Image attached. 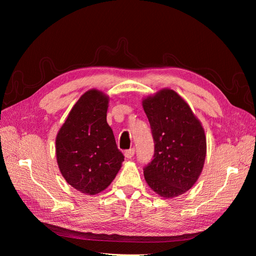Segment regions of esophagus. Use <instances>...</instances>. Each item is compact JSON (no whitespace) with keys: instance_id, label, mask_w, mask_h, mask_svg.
Returning <instances> with one entry per match:
<instances>
[{"instance_id":"obj_1","label":"esophagus","mask_w":256,"mask_h":256,"mask_svg":"<svg viewBox=\"0 0 256 256\" xmlns=\"http://www.w3.org/2000/svg\"><path fill=\"white\" fill-rule=\"evenodd\" d=\"M134 152H136V150L134 148H130V150H125V157L127 159H131L134 156Z\"/></svg>"}]
</instances>
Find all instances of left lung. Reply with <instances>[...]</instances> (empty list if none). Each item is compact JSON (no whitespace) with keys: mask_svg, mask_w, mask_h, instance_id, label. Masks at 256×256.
<instances>
[{"mask_svg":"<svg viewBox=\"0 0 256 256\" xmlns=\"http://www.w3.org/2000/svg\"><path fill=\"white\" fill-rule=\"evenodd\" d=\"M154 143V156L143 171L159 196H180L196 184L206 157L204 129L184 100L162 90L143 100Z\"/></svg>","mask_w":256,"mask_h":256,"instance_id":"obj_1","label":"left lung"}]
</instances>
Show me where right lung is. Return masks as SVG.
I'll list each match as a JSON object with an SVG mask.
<instances>
[{
    "label": "right lung",
    "mask_w": 256,
    "mask_h": 256,
    "mask_svg": "<svg viewBox=\"0 0 256 256\" xmlns=\"http://www.w3.org/2000/svg\"><path fill=\"white\" fill-rule=\"evenodd\" d=\"M108 102L102 92H86L74 106L56 136L62 175L74 189L86 194L104 190L125 158L106 122Z\"/></svg>",
    "instance_id": "add662e5"
}]
</instances>
